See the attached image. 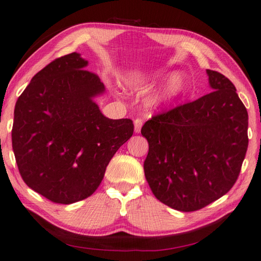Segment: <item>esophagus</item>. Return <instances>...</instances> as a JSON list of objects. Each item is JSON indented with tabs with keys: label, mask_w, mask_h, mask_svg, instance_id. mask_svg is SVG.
Returning <instances> with one entry per match:
<instances>
[{
	"label": "esophagus",
	"mask_w": 261,
	"mask_h": 261,
	"mask_svg": "<svg viewBox=\"0 0 261 261\" xmlns=\"http://www.w3.org/2000/svg\"><path fill=\"white\" fill-rule=\"evenodd\" d=\"M142 126H143V120L141 119V118H136L135 120H134V127H135V133H140L141 132V128H142Z\"/></svg>",
	"instance_id": "34e87169"
}]
</instances>
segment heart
<instances>
[{
	"label": "heart",
	"mask_w": 261,
	"mask_h": 261,
	"mask_svg": "<svg viewBox=\"0 0 261 261\" xmlns=\"http://www.w3.org/2000/svg\"><path fill=\"white\" fill-rule=\"evenodd\" d=\"M132 80H135V81L138 82L140 81V77H130L129 81H132ZM185 87V79L181 75H173L172 77L169 79V81L163 87L160 93H158L156 97L152 100L153 103L166 102V101L177 98L178 95L184 92Z\"/></svg>",
	"instance_id": "1"
}]
</instances>
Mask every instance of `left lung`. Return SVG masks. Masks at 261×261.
<instances>
[{
  "label": "left lung",
  "instance_id": "1",
  "mask_svg": "<svg viewBox=\"0 0 261 261\" xmlns=\"http://www.w3.org/2000/svg\"><path fill=\"white\" fill-rule=\"evenodd\" d=\"M213 91L154 115L142 127L148 142L144 173L153 195L194 212L221 198L240 174L248 148V111L223 74L207 70Z\"/></svg>",
  "mask_w": 261,
  "mask_h": 261
}]
</instances>
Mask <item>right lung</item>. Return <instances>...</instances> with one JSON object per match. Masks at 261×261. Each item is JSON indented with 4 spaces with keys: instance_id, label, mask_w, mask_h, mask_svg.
<instances>
[{
    "instance_id": "add662e5",
    "label": "right lung",
    "mask_w": 261,
    "mask_h": 261,
    "mask_svg": "<svg viewBox=\"0 0 261 261\" xmlns=\"http://www.w3.org/2000/svg\"><path fill=\"white\" fill-rule=\"evenodd\" d=\"M88 62L72 53L31 80L14 108L12 148L23 181L56 204L91 196L108 163L134 132L130 119H109L94 102L103 93Z\"/></svg>"
}]
</instances>
